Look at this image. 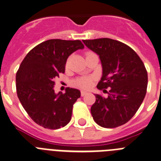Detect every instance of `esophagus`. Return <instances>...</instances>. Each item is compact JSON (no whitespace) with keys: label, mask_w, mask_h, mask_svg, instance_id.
<instances>
[{"label":"esophagus","mask_w":161,"mask_h":161,"mask_svg":"<svg viewBox=\"0 0 161 161\" xmlns=\"http://www.w3.org/2000/svg\"><path fill=\"white\" fill-rule=\"evenodd\" d=\"M86 94H87L86 91H85V90H81V95H82V96H85Z\"/></svg>","instance_id":"obj_1"}]
</instances>
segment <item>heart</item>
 I'll return each mask as SVG.
<instances>
[{
    "label": "heart",
    "mask_w": 161,
    "mask_h": 161,
    "mask_svg": "<svg viewBox=\"0 0 161 161\" xmlns=\"http://www.w3.org/2000/svg\"><path fill=\"white\" fill-rule=\"evenodd\" d=\"M88 53H86V55ZM92 82H93V79L91 77H82L76 79L75 85L80 88H89L91 86Z\"/></svg>",
    "instance_id": "obj_1"
}]
</instances>
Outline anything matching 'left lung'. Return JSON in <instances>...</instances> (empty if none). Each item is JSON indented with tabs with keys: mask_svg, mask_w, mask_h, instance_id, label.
Masks as SVG:
<instances>
[{
	"mask_svg": "<svg viewBox=\"0 0 161 161\" xmlns=\"http://www.w3.org/2000/svg\"><path fill=\"white\" fill-rule=\"evenodd\" d=\"M82 42L101 60L102 77L97 87L110 89L107 97L94 94L96 101L90 109L93 120L105 128L124 125L146 96L148 75L144 64L131 48L116 40L104 37Z\"/></svg>",
	"mask_w": 161,
	"mask_h": 161,
	"instance_id": "left-lung-1",
	"label": "left lung"
}]
</instances>
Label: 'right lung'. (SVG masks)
I'll return each instance as SVG.
<instances>
[{
  "label": "right lung",
  "mask_w": 161,
  "mask_h": 161,
  "mask_svg": "<svg viewBox=\"0 0 161 161\" xmlns=\"http://www.w3.org/2000/svg\"><path fill=\"white\" fill-rule=\"evenodd\" d=\"M83 48L79 40L50 39L31 49L17 71L19 100L29 116L44 128L59 129L71 120L80 91L68 87L64 93H56L54 79L64 73L68 57Z\"/></svg>",
  "instance_id": "1"
}]
</instances>
